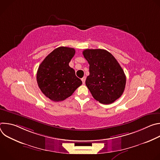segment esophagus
<instances>
[{
    "instance_id": "34e87169",
    "label": "esophagus",
    "mask_w": 160,
    "mask_h": 160,
    "mask_svg": "<svg viewBox=\"0 0 160 160\" xmlns=\"http://www.w3.org/2000/svg\"><path fill=\"white\" fill-rule=\"evenodd\" d=\"M81 80H82V83H83V84H85V80H86L85 77H83Z\"/></svg>"
}]
</instances>
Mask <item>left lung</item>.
<instances>
[{"label":"left lung","mask_w":160,"mask_h":160,"mask_svg":"<svg viewBox=\"0 0 160 160\" xmlns=\"http://www.w3.org/2000/svg\"><path fill=\"white\" fill-rule=\"evenodd\" d=\"M83 55L89 64L85 84L93 98L100 103L109 104L121 97L126 76L118 62L104 49H85Z\"/></svg>","instance_id":"8db88e82"}]
</instances>
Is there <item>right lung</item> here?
Returning <instances> with one entry per match:
<instances>
[{
    "instance_id": "1",
    "label": "right lung",
    "mask_w": 160,
    "mask_h": 160,
    "mask_svg": "<svg viewBox=\"0 0 160 160\" xmlns=\"http://www.w3.org/2000/svg\"><path fill=\"white\" fill-rule=\"evenodd\" d=\"M75 54L73 48L59 47L45 58L38 67V85L42 93L53 101H61L71 96L82 84L69 66Z\"/></svg>"
}]
</instances>
